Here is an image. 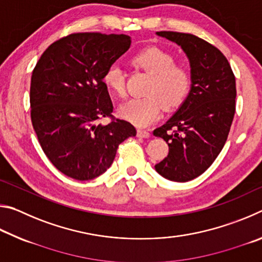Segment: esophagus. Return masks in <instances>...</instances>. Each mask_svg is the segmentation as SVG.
I'll return each mask as SVG.
<instances>
[{
	"mask_svg": "<svg viewBox=\"0 0 262 262\" xmlns=\"http://www.w3.org/2000/svg\"><path fill=\"white\" fill-rule=\"evenodd\" d=\"M137 136L141 137V139H148V137H150V133L144 129H137Z\"/></svg>",
	"mask_w": 262,
	"mask_h": 262,
	"instance_id": "esophagus-1",
	"label": "esophagus"
}]
</instances>
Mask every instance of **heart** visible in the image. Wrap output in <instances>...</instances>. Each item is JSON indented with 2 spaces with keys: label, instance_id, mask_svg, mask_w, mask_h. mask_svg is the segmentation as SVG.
Returning <instances> with one entry per match:
<instances>
[{
  "label": "heart",
  "instance_id": "b5f03b06",
  "mask_svg": "<svg viewBox=\"0 0 262 262\" xmlns=\"http://www.w3.org/2000/svg\"><path fill=\"white\" fill-rule=\"evenodd\" d=\"M134 62L151 75L145 91L148 96L123 103L119 114L136 126L145 127L157 120L162 106L171 110L183 103L192 85V74L186 66L174 63L171 53L158 47H148L137 53ZM103 82L113 94L125 95V72L117 62L105 69Z\"/></svg>",
  "mask_w": 262,
  "mask_h": 262
}]
</instances>
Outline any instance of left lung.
<instances>
[{
    "label": "left lung",
    "mask_w": 262,
    "mask_h": 262,
    "mask_svg": "<svg viewBox=\"0 0 262 262\" xmlns=\"http://www.w3.org/2000/svg\"><path fill=\"white\" fill-rule=\"evenodd\" d=\"M181 47L189 61L192 85L177 112L154 130L168 145L155 165L167 180L185 183L202 174L223 149L236 111V78L227 57L189 33L156 32Z\"/></svg>",
    "instance_id": "obj_1"
}]
</instances>
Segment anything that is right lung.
Segmentation results:
<instances>
[{
  "label": "right lung",
  "mask_w": 262,
  "mask_h": 262,
  "mask_svg": "<svg viewBox=\"0 0 262 262\" xmlns=\"http://www.w3.org/2000/svg\"><path fill=\"white\" fill-rule=\"evenodd\" d=\"M126 34L74 33L42 53L31 77V120L51 163L76 180H91L112 165L121 142L136 135L130 122L111 117L105 69L129 50Z\"/></svg>",
  "instance_id": "right-lung-1"
}]
</instances>
